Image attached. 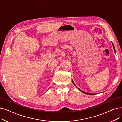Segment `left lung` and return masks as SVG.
Returning <instances> with one entry per match:
<instances>
[{
  "label": "left lung",
  "mask_w": 122,
  "mask_h": 122,
  "mask_svg": "<svg viewBox=\"0 0 122 122\" xmlns=\"http://www.w3.org/2000/svg\"><path fill=\"white\" fill-rule=\"evenodd\" d=\"M112 45H113V47H114V48H115V47H114V44H113V42H112ZM73 81V84L76 86V85L75 84V83L74 82V81ZM76 87H77V86H76ZM79 89V90L80 91H81V92H82L83 93H85V94H89V95H94L95 94L94 93H87V92H84V91H81V89H80V88H78Z\"/></svg>",
  "instance_id": "1"
}]
</instances>
